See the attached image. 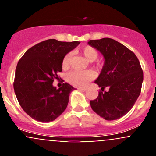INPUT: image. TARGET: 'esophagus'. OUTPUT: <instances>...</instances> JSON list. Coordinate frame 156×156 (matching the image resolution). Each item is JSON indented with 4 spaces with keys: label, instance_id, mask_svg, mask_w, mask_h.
Listing matches in <instances>:
<instances>
[{
    "label": "esophagus",
    "instance_id": "34e87169",
    "mask_svg": "<svg viewBox=\"0 0 156 156\" xmlns=\"http://www.w3.org/2000/svg\"><path fill=\"white\" fill-rule=\"evenodd\" d=\"M78 90H80L84 92V91H86L87 88H85V87H80V88H78Z\"/></svg>",
    "mask_w": 156,
    "mask_h": 156
}]
</instances>
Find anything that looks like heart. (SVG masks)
<instances>
[{"label":"heart","instance_id":"heart-1","mask_svg":"<svg viewBox=\"0 0 156 156\" xmlns=\"http://www.w3.org/2000/svg\"><path fill=\"white\" fill-rule=\"evenodd\" d=\"M81 53L89 62H93L98 57V52L91 46H84L81 49ZM71 54L68 53L63 57L62 67L66 69L69 65ZM93 74L90 71H73L67 75V81L76 87L85 86L89 81L93 79Z\"/></svg>","mask_w":156,"mask_h":156}]
</instances>
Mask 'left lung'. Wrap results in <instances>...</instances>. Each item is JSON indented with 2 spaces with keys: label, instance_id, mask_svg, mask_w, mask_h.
<instances>
[{
  "label": "left lung",
  "instance_id": "left-lung-1",
  "mask_svg": "<svg viewBox=\"0 0 156 156\" xmlns=\"http://www.w3.org/2000/svg\"><path fill=\"white\" fill-rule=\"evenodd\" d=\"M105 59L99 77L94 81L104 91L90 101L93 111L106 120H115L126 115L140 96L144 74L140 62L132 51L110 38L90 40Z\"/></svg>",
  "mask_w": 156,
  "mask_h": 156
}]
</instances>
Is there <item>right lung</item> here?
I'll list each match as a JSON object with an SVG mask.
<instances>
[{
  "label": "right lung",
  "instance_id": "obj_1",
  "mask_svg": "<svg viewBox=\"0 0 156 156\" xmlns=\"http://www.w3.org/2000/svg\"><path fill=\"white\" fill-rule=\"evenodd\" d=\"M79 44L48 39L31 47L19 60L13 87L21 107L33 119L51 122L66 108L75 88L64 83L57 89L52 83L62 72L63 57Z\"/></svg>",
  "mask_w": 156,
  "mask_h": 156
}]
</instances>
